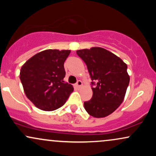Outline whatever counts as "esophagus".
Returning a JSON list of instances; mask_svg holds the SVG:
<instances>
[{"mask_svg": "<svg viewBox=\"0 0 156 156\" xmlns=\"http://www.w3.org/2000/svg\"><path fill=\"white\" fill-rule=\"evenodd\" d=\"M82 85H83V83H82V81H80V80H78V82H77L76 84V87L77 89H80V87H82Z\"/></svg>", "mask_w": 156, "mask_h": 156, "instance_id": "esophagus-1", "label": "esophagus"}]
</instances>
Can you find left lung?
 <instances>
[{"mask_svg": "<svg viewBox=\"0 0 156 156\" xmlns=\"http://www.w3.org/2000/svg\"><path fill=\"white\" fill-rule=\"evenodd\" d=\"M87 66L92 85L90 101L84 102V108L89 115L102 118L117 109L124 100L130 76L127 64L112 52L100 47L76 51Z\"/></svg>", "mask_w": 156, "mask_h": 156, "instance_id": "obj_1", "label": "left lung"}]
</instances>
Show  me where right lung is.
<instances>
[{
  "mask_svg": "<svg viewBox=\"0 0 156 156\" xmlns=\"http://www.w3.org/2000/svg\"><path fill=\"white\" fill-rule=\"evenodd\" d=\"M69 50L48 49L30 58L22 66L20 79L27 98L37 108L54 111L66 103L74 90L64 80V63Z\"/></svg>",
  "mask_w": 156,
  "mask_h": 156,
  "instance_id": "right-lung-1",
  "label": "right lung"
}]
</instances>
